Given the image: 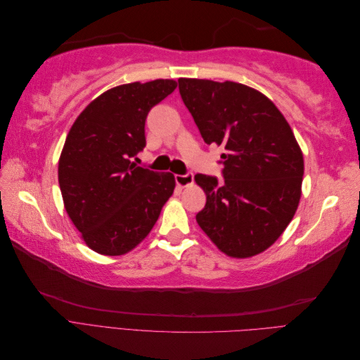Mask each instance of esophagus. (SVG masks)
Masks as SVG:
<instances>
[{
	"label": "esophagus",
	"mask_w": 360,
	"mask_h": 360,
	"mask_svg": "<svg viewBox=\"0 0 360 360\" xmlns=\"http://www.w3.org/2000/svg\"><path fill=\"white\" fill-rule=\"evenodd\" d=\"M176 183L179 184L180 188H186L189 184L193 183V174L192 172H186V174H177L176 176Z\"/></svg>",
	"instance_id": "esophagus-1"
}]
</instances>
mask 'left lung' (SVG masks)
I'll use <instances>...</instances> for the list:
<instances>
[{
    "mask_svg": "<svg viewBox=\"0 0 360 360\" xmlns=\"http://www.w3.org/2000/svg\"><path fill=\"white\" fill-rule=\"evenodd\" d=\"M180 96L207 144L224 148L222 176L197 174L201 230L224 254L248 258L284 233L302 193L303 155L270 99L238 82L179 79Z\"/></svg>",
    "mask_w": 360,
    "mask_h": 360,
    "instance_id": "8db88e82",
    "label": "left lung"
}]
</instances>
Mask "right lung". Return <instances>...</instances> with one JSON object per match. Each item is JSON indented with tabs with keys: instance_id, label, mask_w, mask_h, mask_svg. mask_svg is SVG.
<instances>
[{
	"instance_id": "obj_1",
	"label": "right lung",
	"mask_w": 360,
	"mask_h": 360,
	"mask_svg": "<svg viewBox=\"0 0 360 360\" xmlns=\"http://www.w3.org/2000/svg\"><path fill=\"white\" fill-rule=\"evenodd\" d=\"M174 79L114 86L75 120L58 162L64 207L86 246L123 255L155 226L176 188L171 172L130 159L146 147V118L176 90Z\"/></svg>"
}]
</instances>
